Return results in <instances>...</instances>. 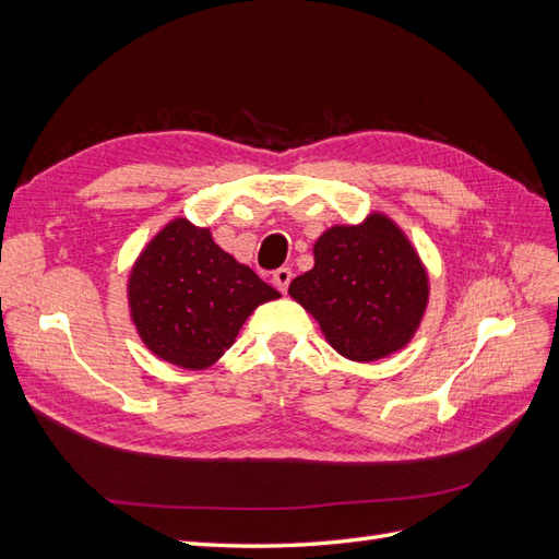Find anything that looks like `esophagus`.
I'll use <instances>...</instances> for the list:
<instances>
[{"label": "esophagus", "instance_id": "1", "mask_svg": "<svg viewBox=\"0 0 559 559\" xmlns=\"http://www.w3.org/2000/svg\"><path fill=\"white\" fill-rule=\"evenodd\" d=\"M292 277H294L292 267H280L273 273V284L277 286L282 294H286V289H289V284H292Z\"/></svg>", "mask_w": 559, "mask_h": 559}]
</instances>
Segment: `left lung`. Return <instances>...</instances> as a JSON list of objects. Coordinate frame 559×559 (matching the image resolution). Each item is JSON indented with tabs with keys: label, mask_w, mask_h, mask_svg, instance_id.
<instances>
[{
	"label": "left lung",
	"mask_w": 559,
	"mask_h": 559,
	"mask_svg": "<svg viewBox=\"0 0 559 559\" xmlns=\"http://www.w3.org/2000/svg\"><path fill=\"white\" fill-rule=\"evenodd\" d=\"M312 253L314 267L292 282L289 296L337 354L368 364L413 341L429 306V273L394 218L370 212L361 224H335Z\"/></svg>",
	"instance_id": "1"
}]
</instances>
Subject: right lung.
<instances>
[{"label":"right lung","mask_w":559,"mask_h":559,"mask_svg":"<svg viewBox=\"0 0 559 559\" xmlns=\"http://www.w3.org/2000/svg\"><path fill=\"white\" fill-rule=\"evenodd\" d=\"M280 292L218 247L210 228L177 216L140 251L128 308L142 343L160 361L205 370L224 357L249 314Z\"/></svg>","instance_id":"add662e5"}]
</instances>
